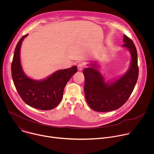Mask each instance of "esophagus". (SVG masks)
Wrapping results in <instances>:
<instances>
[{"label":"esophagus","mask_w":154,"mask_h":154,"mask_svg":"<svg viewBox=\"0 0 154 154\" xmlns=\"http://www.w3.org/2000/svg\"><path fill=\"white\" fill-rule=\"evenodd\" d=\"M83 64H82V63H80V64H79L78 65H77V68H78V70L79 71H82V69H83Z\"/></svg>","instance_id":"1"}]
</instances>
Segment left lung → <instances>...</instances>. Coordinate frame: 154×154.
<instances>
[{"mask_svg": "<svg viewBox=\"0 0 154 154\" xmlns=\"http://www.w3.org/2000/svg\"><path fill=\"white\" fill-rule=\"evenodd\" d=\"M122 47L127 49L131 54L128 71L120 78L105 82L99 71L97 63L88 64L83 73L85 77L84 91L86 100L91 108L98 112H107L122 106L132 93L138 77V56L134 42L124 35Z\"/></svg>", "mask_w": 154, "mask_h": 154, "instance_id": "1", "label": "left lung"}]
</instances>
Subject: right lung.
Listing matches in <instances>:
<instances>
[{"mask_svg":"<svg viewBox=\"0 0 154 154\" xmlns=\"http://www.w3.org/2000/svg\"><path fill=\"white\" fill-rule=\"evenodd\" d=\"M28 34L22 37L14 50L11 63V75L16 88L25 103L41 110H49L61 102L64 87L71 77L77 72L76 66L58 70L48 78L36 80L27 77L22 68L20 49L22 42Z\"/></svg>","mask_w":154,"mask_h":154,"instance_id":"1","label":"right lung"}]
</instances>
